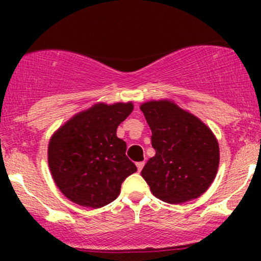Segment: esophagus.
Instances as JSON below:
<instances>
[{"label": "esophagus", "instance_id": "34e87169", "mask_svg": "<svg viewBox=\"0 0 261 261\" xmlns=\"http://www.w3.org/2000/svg\"><path fill=\"white\" fill-rule=\"evenodd\" d=\"M143 166H145V162H137V163H136L137 170L141 172V170H142V168H143Z\"/></svg>", "mask_w": 261, "mask_h": 261}]
</instances>
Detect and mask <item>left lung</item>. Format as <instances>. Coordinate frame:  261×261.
<instances>
[{
	"mask_svg": "<svg viewBox=\"0 0 261 261\" xmlns=\"http://www.w3.org/2000/svg\"><path fill=\"white\" fill-rule=\"evenodd\" d=\"M140 109L151 127L155 151L141 172L152 194L168 203L202 195L220 163V148L212 131L170 100L147 101Z\"/></svg>",
	"mask_w": 261,
	"mask_h": 261,
	"instance_id": "obj_1",
	"label": "left lung"
}]
</instances>
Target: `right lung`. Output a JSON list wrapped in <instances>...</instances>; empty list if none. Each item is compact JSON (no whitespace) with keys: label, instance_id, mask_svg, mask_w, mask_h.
I'll use <instances>...</instances> for the list:
<instances>
[{"label":"right lung","instance_id":"obj_1","mask_svg":"<svg viewBox=\"0 0 261 261\" xmlns=\"http://www.w3.org/2000/svg\"><path fill=\"white\" fill-rule=\"evenodd\" d=\"M128 103H99L81 112L50 139L47 162L56 185L77 205L99 208L120 194L122 181L137 170L125 154L116 128L133 112Z\"/></svg>","mask_w":261,"mask_h":261}]
</instances>
